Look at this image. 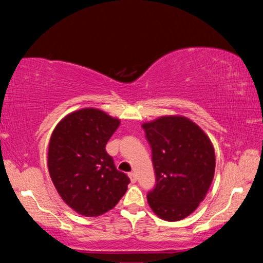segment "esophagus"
<instances>
[{
	"instance_id": "34e87169",
	"label": "esophagus",
	"mask_w": 263,
	"mask_h": 263,
	"mask_svg": "<svg viewBox=\"0 0 263 263\" xmlns=\"http://www.w3.org/2000/svg\"><path fill=\"white\" fill-rule=\"evenodd\" d=\"M128 177H130L132 183H135V182L137 181V176H136L135 173H128Z\"/></svg>"
}]
</instances>
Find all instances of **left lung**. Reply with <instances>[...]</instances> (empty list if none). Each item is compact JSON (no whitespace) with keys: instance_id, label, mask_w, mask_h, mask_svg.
<instances>
[{"instance_id":"8db88e82","label":"left lung","mask_w":263,"mask_h":263,"mask_svg":"<svg viewBox=\"0 0 263 263\" xmlns=\"http://www.w3.org/2000/svg\"><path fill=\"white\" fill-rule=\"evenodd\" d=\"M152 151L155 185L147 201L155 215L177 221L198 208L215 174V149L188 118L164 116L142 125Z\"/></svg>"}]
</instances>
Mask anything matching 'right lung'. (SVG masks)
I'll return each instance as SVG.
<instances>
[{"instance_id":"obj_1","label":"right lung","mask_w":263,"mask_h":263,"mask_svg":"<svg viewBox=\"0 0 263 263\" xmlns=\"http://www.w3.org/2000/svg\"><path fill=\"white\" fill-rule=\"evenodd\" d=\"M118 126V119L87 108L66 116L52 133L48 172L61 198L80 215H103L126 193L130 179L105 151Z\"/></svg>"}]
</instances>
